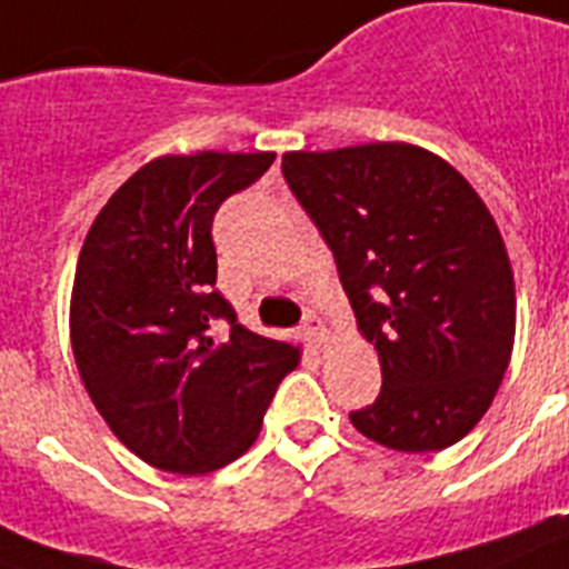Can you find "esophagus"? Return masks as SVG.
Returning a JSON list of instances; mask_svg holds the SVG:
<instances>
[{"instance_id":"34e87169","label":"esophagus","mask_w":569,"mask_h":569,"mask_svg":"<svg viewBox=\"0 0 569 569\" xmlns=\"http://www.w3.org/2000/svg\"><path fill=\"white\" fill-rule=\"evenodd\" d=\"M302 335L305 340L311 342V346H322V340H326V326H322V319L317 317V313H308L302 322Z\"/></svg>"}]
</instances>
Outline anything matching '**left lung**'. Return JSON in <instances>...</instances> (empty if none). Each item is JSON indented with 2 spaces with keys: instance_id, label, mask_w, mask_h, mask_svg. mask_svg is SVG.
Wrapping results in <instances>:
<instances>
[{
  "instance_id": "1",
  "label": "left lung",
  "mask_w": 569,
  "mask_h": 569,
  "mask_svg": "<svg viewBox=\"0 0 569 569\" xmlns=\"http://www.w3.org/2000/svg\"><path fill=\"white\" fill-rule=\"evenodd\" d=\"M281 171L335 252L383 387L351 425L427 453L486 416L515 346V276L471 182L419 144L290 150Z\"/></svg>"
}]
</instances>
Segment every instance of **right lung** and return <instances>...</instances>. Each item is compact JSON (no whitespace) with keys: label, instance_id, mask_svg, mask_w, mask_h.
I'll return each instance as SVG.
<instances>
[{"label":"right lung","instance_id":"1","mask_svg":"<svg viewBox=\"0 0 569 569\" xmlns=\"http://www.w3.org/2000/svg\"><path fill=\"white\" fill-rule=\"evenodd\" d=\"M276 153L159 157L98 211L74 270L69 335L101 419L139 459L209 473L252 448L299 346L267 340L214 290L211 220ZM227 318L229 338L210 335Z\"/></svg>","mask_w":569,"mask_h":569}]
</instances>
